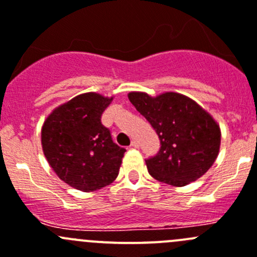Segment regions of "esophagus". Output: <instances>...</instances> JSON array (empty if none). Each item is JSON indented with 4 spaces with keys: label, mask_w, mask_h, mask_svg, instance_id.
Segmentation results:
<instances>
[{
    "label": "esophagus",
    "mask_w": 257,
    "mask_h": 257,
    "mask_svg": "<svg viewBox=\"0 0 257 257\" xmlns=\"http://www.w3.org/2000/svg\"><path fill=\"white\" fill-rule=\"evenodd\" d=\"M131 146L135 147V149H137V147L140 146L139 141H137V140H132V141H131Z\"/></svg>",
    "instance_id": "1"
}]
</instances>
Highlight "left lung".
<instances>
[{"mask_svg": "<svg viewBox=\"0 0 257 257\" xmlns=\"http://www.w3.org/2000/svg\"><path fill=\"white\" fill-rule=\"evenodd\" d=\"M128 100L160 139L159 152L146 160L154 179L185 186L212 166L220 150V127L194 100L176 92L156 97L130 92Z\"/></svg>", "mask_w": 257, "mask_h": 257, "instance_id": "1", "label": "left lung"}]
</instances>
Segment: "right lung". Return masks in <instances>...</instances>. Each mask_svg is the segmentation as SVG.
I'll return each mask as SVG.
<instances>
[{"label":"right lung","instance_id":"obj_1","mask_svg":"<svg viewBox=\"0 0 257 257\" xmlns=\"http://www.w3.org/2000/svg\"><path fill=\"white\" fill-rule=\"evenodd\" d=\"M95 92L76 96L46 118L42 149L62 181L81 191H95L115 181L126 150L113 142L101 116L110 105Z\"/></svg>","mask_w":257,"mask_h":257}]
</instances>
